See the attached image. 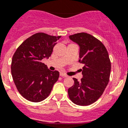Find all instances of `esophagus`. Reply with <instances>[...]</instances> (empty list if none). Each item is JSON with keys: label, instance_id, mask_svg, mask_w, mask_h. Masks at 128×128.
<instances>
[{"label": "esophagus", "instance_id": "esophagus-1", "mask_svg": "<svg viewBox=\"0 0 128 128\" xmlns=\"http://www.w3.org/2000/svg\"><path fill=\"white\" fill-rule=\"evenodd\" d=\"M60 76H61V77H68L67 75L63 74V73H60Z\"/></svg>", "mask_w": 128, "mask_h": 128}]
</instances>
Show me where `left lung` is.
<instances>
[{
  "instance_id": "1",
  "label": "left lung",
  "mask_w": 128,
  "mask_h": 128,
  "mask_svg": "<svg viewBox=\"0 0 128 128\" xmlns=\"http://www.w3.org/2000/svg\"><path fill=\"white\" fill-rule=\"evenodd\" d=\"M70 38L80 46L79 62L84 66L80 81L73 78L74 84L68 89V96L76 105L89 106L101 97L109 81L111 64L109 54L102 42L90 34L77 33Z\"/></svg>"
}]
</instances>
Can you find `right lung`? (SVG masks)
<instances>
[{"label":"right lung","instance_id":"right-lung-1","mask_svg":"<svg viewBox=\"0 0 128 128\" xmlns=\"http://www.w3.org/2000/svg\"><path fill=\"white\" fill-rule=\"evenodd\" d=\"M60 37L36 33L25 40L13 55V80L18 92L26 100L32 102L44 100L58 80V72L49 70L42 60L51 55Z\"/></svg>","mask_w":128,"mask_h":128}]
</instances>
